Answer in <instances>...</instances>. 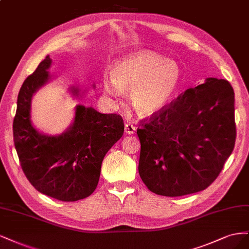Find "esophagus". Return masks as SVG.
I'll use <instances>...</instances> for the list:
<instances>
[{"label": "esophagus", "instance_id": "34e87169", "mask_svg": "<svg viewBox=\"0 0 249 249\" xmlns=\"http://www.w3.org/2000/svg\"><path fill=\"white\" fill-rule=\"evenodd\" d=\"M135 130H136V128L132 124H130V123L125 124V133L126 134H133L135 132Z\"/></svg>", "mask_w": 249, "mask_h": 249}]
</instances>
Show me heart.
Segmentation results:
<instances>
[{"label": "heart", "mask_w": 249, "mask_h": 249, "mask_svg": "<svg viewBox=\"0 0 249 249\" xmlns=\"http://www.w3.org/2000/svg\"><path fill=\"white\" fill-rule=\"evenodd\" d=\"M182 71L177 62L156 53L142 51L117 61L111 76H104L103 88L116 99L130 91L136 113L152 116L162 110L181 86Z\"/></svg>", "instance_id": "b5f03b06"}]
</instances>
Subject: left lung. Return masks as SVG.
<instances>
[{"label":"left lung","instance_id":"obj_1","mask_svg":"<svg viewBox=\"0 0 249 249\" xmlns=\"http://www.w3.org/2000/svg\"><path fill=\"white\" fill-rule=\"evenodd\" d=\"M234 106L231 84L208 77L142 124L139 173L146 186L164 196L209 186L234 150Z\"/></svg>","mask_w":249,"mask_h":249}]
</instances>
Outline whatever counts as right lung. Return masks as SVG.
<instances>
[{
    "label": "right lung",
    "mask_w": 249,
    "mask_h": 249,
    "mask_svg": "<svg viewBox=\"0 0 249 249\" xmlns=\"http://www.w3.org/2000/svg\"><path fill=\"white\" fill-rule=\"evenodd\" d=\"M50 55L23 82L13 121V139L23 173L39 192L63 202L88 197L97 187L102 160L124 132L121 116L77 104L73 122L61 134L40 133L31 121L32 99L52 81ZM75 98L81 89L70 87Z\"/></svg>",
    "instance_id": "obj_1"
}]
</instances>
